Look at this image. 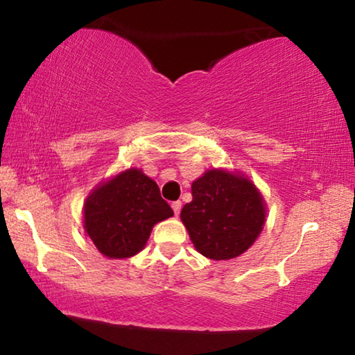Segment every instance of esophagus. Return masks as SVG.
Segmentation results:
<instances>
[{"label": "esophagus", "instance_id": "1", "mask_svg": "<svg viewBox=\"0 0 355 355\" xmlns=\"http://www.w3.org/2000/svg\"><path fill=\"white\" fill-rule=\"evenodd\" d=\"M172 209H173V213H175V216H178L180 211H182V202L180 200L172 202Z\"/></svg>", "mask_w": 355, "mask_h": 355}]
</instances>
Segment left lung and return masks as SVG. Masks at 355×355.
Wrapping results in <instances>:
<instances>
[{
  "label": "left lung",
  "instance_id": "1",
  "mask_svg": "<svg viewBox=\"0 0 355 355\" xmlns=\"http://www.w3.org/2000/svg\"><path fill=\"white\" fill-rule=\"evenodd\" d=\"M182 218L194 248L211 260L244 254L260 235L266 208L255 184L239 173L207 171L191 186Z\"/></svg>",
  "mask_w": 355,
  "mask_h": 355
}]
</instances>
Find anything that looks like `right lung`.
I'll use <instances>...</instances> for the list:
<instances>
[{
    "label": "right lung",
    "instance_id": "1",
    "mask_svg": "<svg viewBox=\"0 0 355 355\" xmlns=\"http://www.w3.org/2000/svg\"><path fill=\"white\" fill-rule=\"evenodd\" d=\"M171 216L158 184L141 169H128L91 192L84 230L105 257L128 258L144 249L153 225Z\"/></svg>",
    "mask_w": 355,
    "mask_h": 355
}]
</instances>
